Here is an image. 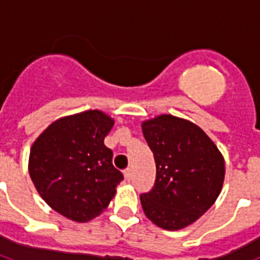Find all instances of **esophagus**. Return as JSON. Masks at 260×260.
Here are the masks:
<instances>
[{"instance_id":"esophagus-1","label":"esophagus","mask_w":260,"mask_h":260,"mask_svg":"<svg viewBox=\"0 0 260 260\" xmlns=\"http://www.w3.org/2000/svg\"><path fill=\"white\" fill-rule=\"evenodd\" d=\"M124 177H125L126 181H131V179H132V170H131V169L124 170Z\"/></svg>"}]
</instances>
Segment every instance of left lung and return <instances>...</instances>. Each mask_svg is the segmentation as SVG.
I'll return each mask as SVG.
<instances>
[{
	"label": "left lung",
	"mask_w": 260,
	"mask_h": 260,
	"mask_svg": "<svg viewBox=\"0 0 260 260\" xmlns=\"http://www.w3.org/2000/svg\"><path fill=\"white\" fill-rule=\"evenodd\" d=\"M142 131L156 163L154 187L140 196L143 210L162 230H183L221 193L224 156L213 140L186 118L159 114L144 120Z\"/></svg>",
	"instance_id": "1"
}]
</instances>
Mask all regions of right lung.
Masks as SVG:
<instances>
[{
  "instance_id": "1",
  "label": "right lung",
  "mask_w": 260,
  "mask_h": 260,
  "mask_svg": "<svg viewBox=\"0 0 260 260\" xmlns=\"http://www.w3.org/2000/svg\"><path fill=\"white\" fill-rule=\"evenodd\" d=\"M114 120L98 109L51 122L30 147L28 171L40 197L63 217L87 222L108 208L122 181L104 139Z\"/></svg>"
}]
</instances>
